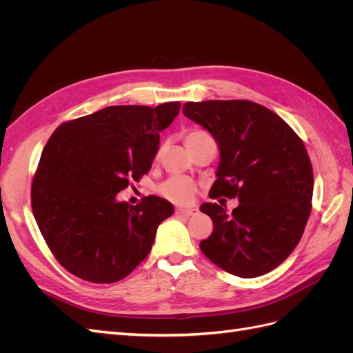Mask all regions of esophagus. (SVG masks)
Wrapping results in <instances>:
<instances>
[{
  "label": "esophagus",
  "instance_id": "1",
  "mask_svg": "<svg viewBox=\"0 0 353 353\" xmlns=\"http://www.w3.org/2000/svg\"><path fill=\"white\" fill-rule=\"evenodd\" d=\"M175 213L179 216H194L199 213V210L196 208H178L175 209Z\"/></svg>",
  "mask_w": 353,
  "mask_h": 353
}]
</instances>
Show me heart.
Returning <instances> with one entry per match:
<instances>
[{"instance_id":"1","label":"heart","mask_w":353,"mask_h":353,"mask_svg":"<svg viewBox=\"0 0 353 353\" xmlns=\"http://www.w3.org/2000/svg\"><path fill=\"white\" fill-rule=\"evenodd\" d=\"M209 134L205 131H200V130H191L185 134L184 140L188 148L197 145L199 143L208 140ZM160 156V150L156 153V159H159ZM196 184L193 181L185 178V176H170L168 179H165L162 184H159L157 187V193L165 197L166 200L176 203V205H185V203H190L193 200L194 194H196Z\"/></svg>"}]
</instances>
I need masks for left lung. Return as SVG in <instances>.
<instances>
[{
    "label": "left lung",
    "instance_id": "left-lung-1",
    "mask_svg": "<svg viewBox=\"0 0 353 353\" xmlns=\"http://www.w3.org/2000/svg\"><path fill=\"white\" fill-rule=\"evenodd\" d=\"M183 113L219 147L209 196L240 201L231 213L218 203L200 206L213 222L201 252L241 279L272 271L301 241L311 215L314 172L303 141L279 114L249 100L190 101Z\"/></svg>",
    "mask_w": 353,
    "mask_h": 353
}]
</instances>
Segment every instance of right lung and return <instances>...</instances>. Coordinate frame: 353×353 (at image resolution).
I'll return each mask as SVG.
<instances>
[{
  "instance_id": "add662e5",
  "label": "right lung",
  "mask_w": 353,
  "mask_h": 353,
  "mask_svg": "<svg viewBox=\"0 0 353 353\" xmlns=\"http://www.w3.org/2000/svg\"><path fill=\"white\" fill-rule=\"evenodd\" d=\"M179 101L110 105L61 123L42 150L30 205L48 249L63 268L90 283H116L140 265L157 227L174 213L157 196L135 206L116 194L152 168L159 132Z\"/></svg>"
}]
</instances>
